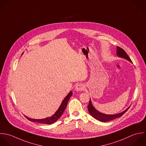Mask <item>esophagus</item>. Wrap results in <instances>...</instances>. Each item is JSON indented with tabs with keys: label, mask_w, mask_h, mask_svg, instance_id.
<instances>
[{
	"label": "esophagus",
	"mask_w": 146,
	"mask_h": 146,
	"mask_svg": "<svg viewBox=\"0 0 146 146\" xmlns=\"http://www.w3.org/2000/svg\"><path fill=\"white\" fill-rule=\"evenodd\" d=\"M84 89H85V86L81 84H77L75 88V89L76 91H82L84 90Z\"/></svg>",
	"instance_id": "1"
}]
</instances>
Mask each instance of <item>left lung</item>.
Wrapping results in <instances>:
<instances>
[{
	"instance_id": "left-lung-1",
	"label": "left lung",
	"mask_w": 146,
	"mask_h": 146,
	"mask_svg": "<svg viewBox=\"0 0 146 146\" xmlns=\"http://www.w3.org/2000/svg\"><path fill=\"white\" fill-rule=\"evenodd\" d=\"M117 54L118 57L124 58L127 60L128 61H129L130 62H132L131 59L130 58L129 56L127 54L126 52L122 48H121L119 46H117ZM129 108H128L126 110H125L124 111H123L121 113H119L117 114H113V115H108V114H103L102 113L99 112L98 110H97L93 106L91 99L90 100L89 104L88 106V109L89 114L95 119H96L101 122H108V121L115 119L117 118L121 117L127 111V110L129 109Z\"/></svg>"
}]
</instances>
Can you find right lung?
Here are the masks:
<instances>
[{"mask_svg": "<svg viewBox=\"0 0 146 146\" xmlns=\"http://www.w3.org/2000/svg\"><path fill=\"white\" fill-rule=\"evenodd\" d=\"M73 93L72 92H70L65 97V98L64 99V100L62 101L60 106L59 107V108L58 109V110L56 111V112L50 117H47L44 119H32L30 118L25 115V117L29 121L33 122H37V123H43V124H46V125H50L52 123H54L55 122H56L62 115V114H63L65 109H66V107L67 106V104L69 100V98H70V97L72 96Z\"/></svg>", "mask_w": 146, "mask_h": 146, "instance_id": "right-lung-1", "label": "right lung"}]
</instances>
